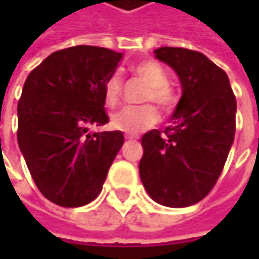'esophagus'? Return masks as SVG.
I'll return each instance as SVG.
<instances>
[{"label": "esophagus", "instance_id": "esophagus-1", "mask_svg": "<svg viewBox=\"0 0 259 259\" xmlns=\"http://www.w3.org/2000/svg\"><path fill=\"white\" fill-rule=\"evenodd\" d=\"M124 138H126V139H127V141H135V139H138V138H136V136H135V135H126V136H124Z\"/></svg>", "mask_w": 259, "mask_h": 259}]
</instances>
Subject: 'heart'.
I'll list each match as a JSON object with an SVG mask.
<instances>
[{"mask_svg": "<svg viewBox=\"0 0 259 259\" xmlns=\"http://www.w3.org/2000/svg\"><path fill=\"white\" fill-rule=\"evenodd\" d=\"M135 75L142 79L148 90L145 93V102H154L162 109L169 111L176 105V96L169 88V78L166 70L156 61H142L133 67ZM123 91V82L120 73H112L105 80L103 93L105 102L109 106H115L120 102ZM159 112L154 106H139V108H124L112 115V127L126 133H139L150 129L159 123Z\"/></svg>", "mask_w": 259, "mask_h": 259, "instance_id": "heart-1", "label": "heart"}]
</instances>
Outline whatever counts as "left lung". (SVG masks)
<instances>
[{"instance_id": "left-lung-1", "label": "left lung", "mask_w": 259, "mask_h": 259, "mask_svg": "<svg viewBox=\"0 0 259 259\" xmlns=\"http://www.w3.org/2000/svg\"><path fill=\"white\" fill-rule=\"evenodd\" d=\"M154 55L176 70L183 94L165 135L154 129L142 136L139 176L156 202L189 207L208 195L224 169L235 135V96L227 73L204 54L165 46Z\"/></svg>"}]
</instances>
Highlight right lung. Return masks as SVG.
<instances>
[{"instance_id":"1","label":"right lung","mask_w":259,"mask_h":259,"mask_svg":"<svg viewBox=\"0 0 259 259\" xmlns=\"http://www.w3.org/2000/svg\"><path fill=\"white\" fill-rule=\"evenodd\" d=\"M123 54L97 46L57 51L26 78L18 103V144L38 190L61 207H80L102 190L124 136L90 132L109 121L105 80Z\"/></svg>"}]
</instances>
